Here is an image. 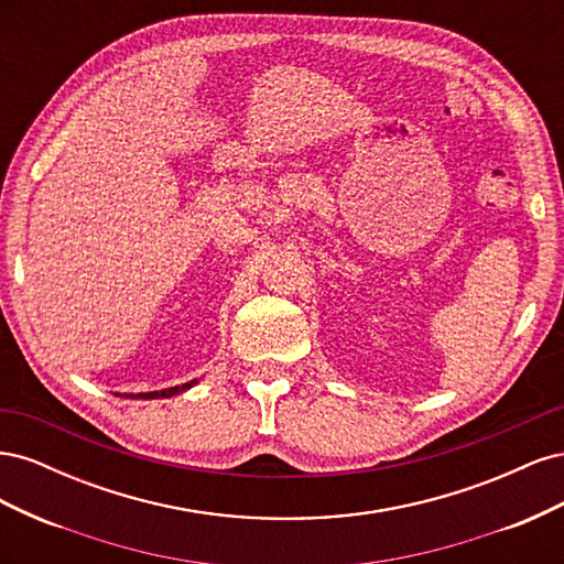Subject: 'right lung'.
Masks as SVG:
<instances>
[{
    "mask_svg": "<svg viewBox=\"0 0 564 564\" xmlns=\"http://www.w3.org/2000/svg\"><path fill=\"white\" fill-rule=\"evenodd\" d=\"M193 383H197V381H191V383H183V386H174V388H164V390H155V392H141V395H135V398H141V400H155V398H172V395H178V392H183V390H187L191 388ZM131 398V395H129Z\"/></svg>",
    "mask_w": 564,
    "mask_h": 564,
    "instance_id": "obj_1",
    "label": "right lung"
}]
</instances>
